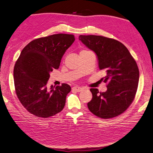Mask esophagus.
Masks as SVG:
<instances>
[{
  "label": "esophagus",
  "instance_id": "esophagus-1",
  "mask_svg": "<svg viewBox=\"0 0 153 153\" xmlns=\"http://www.w3.org/2000/svg\"><path fill=\"white\" fill-rule=\"evenodd\" d=\"M82 89L83 88L79 87V86H74V87H73V90L76 91H81L82 90Z\"/></svg>",
  "mask_w": 153,
  "mask_h": 153
}]
</instances>
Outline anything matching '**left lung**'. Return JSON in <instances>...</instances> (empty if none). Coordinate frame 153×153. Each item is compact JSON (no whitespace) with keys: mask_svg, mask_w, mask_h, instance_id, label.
Returning a JSON list of instances; mask_svg holds the SVG:
<instances>
[{"mask_svg":"<svg viewBox=\"0 0 153 153\" xmlns=\"http://www.w3.org/2000/svg\"><path fill=\"white\" fill-rule=\"evenodd\" d=\"M79 39L97 55L100 69H105L103 78L107 90L99 92L91 88L92 99L88 109L98 117L108 119L125 112L137 91L139 70L137 62L123 43L99 35H79Z\"/></svg>","mask_w":153,"mask_h":153,"instance_id":"8db88e82","label":"left lung"}]
</instances>
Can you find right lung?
Segmentation results:
<instances>
[{
    "label": "right lung",
    "instance_id": "right-lung-1",
    "mask_svg": "<svg viewBox=\"0 0 153 153\" xmlns=\"http://www.w3.org/2000/svg\"><path fill=\"white\" fill-rule=\"evenodd\" d=\"M74 35L55 34L37 39L25 47L16 62L13 76L16 94L24 108L37 117L60 112L71 87L67 84L47 87L50 73L74 42Z\"/></svg>",
    "mask_w": 153,
    "mask_h": 153
}]
</instances>
